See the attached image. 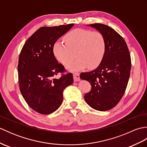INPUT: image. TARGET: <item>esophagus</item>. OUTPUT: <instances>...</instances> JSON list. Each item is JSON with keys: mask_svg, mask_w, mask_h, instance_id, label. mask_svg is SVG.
<instances>
[{"mask_svg": "<svg viewBox=\"0 0 147 147\" xmlns=\"http://www.w3.org/2000/svg\"><path fill=\"white\" fill-rule=\"evenodd\" d=\"M73 79H74V82H79V81L80 80V74L78 73H73Z\"/></svg>", "mask_w": 147, "mask_h": 147, "instance_id": "1", "label": "esophagus"}]
</instances>
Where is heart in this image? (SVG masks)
<instances>
[{
	"label": "heart",
	"instance_id": "b5f03b06",
	"mask_svg": "<svg viewBox=\"0 0 147 147\" xmlns=\"http://www.w3.org/2000/svg\"><path fill=\"white\" fill-rule=\"evenodd\" d=\"M64 41V43H55L53 53L57 60L65 66L71 64L76 55L77 60L68 67L69 69L79 70L87 66L94 69L100 64L104 57L106 42L100 32L74 29L66 34Z\"/></svg>",
	"mask_w": 147,
	"mask_h": 147
}]
</instances>
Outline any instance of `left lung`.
Wrapping results in <instances>:
<instances>
[{
	"label": "left lung",
	"instance_id": "left-lung-1",
	"mask_svg": "<svg viewBox=\"0 0 147 147\" xmlns=\"http://www.w3.org/2000/svg\"><path fill=\"white\" fill-rule=\"evenodd\" d=\"M104 35L106 51L102 62L92 71L82 73L80 78L92 85L85 100L90 107L100 111L110 110L124 95L128 83L131 61L125 40L119 34L105 24H91Z\"/></svg>",
	"mask_w": 147,
	"mask_h": 147
}]
</instances>
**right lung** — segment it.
Listing matches in <instances>:
<instances>
[{
	"mask_svg": "<svg viewBox=\"0 0 147 147\" xmlns=\"http://www.w3.org/2000/svg\"><path fill=\"white\" fill-rule=\"evenodd\" d=\"M73 26L40 28L21 49L18 65L20 90L28 105L40 114L57 110L64 89L73 83V74L58 63L53 53L56 41ZM57 74H61L59 79L55 78Z\"/></svg>",
	"mask_w": 147,
	"mask_h": 147,
	"instance_id": "1",
	"label": "right lung"
}]
</instances>
